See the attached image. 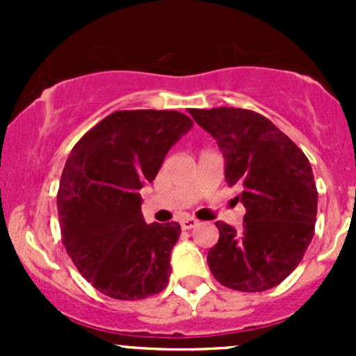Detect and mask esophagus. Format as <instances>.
Instances as JSON below:
<instances>
[{"label":"esophagus","instance_id":"1","mask_svg":"<svg viewBox=\"0 0 356 356\" xmlns=\"http://www.w3.org/2000/svg\"><path fill=\"white\" fill-rule=\"evenodd\" d=\"M196 225H198V220H196V218H193V217L184 218V220L181 222V227L184 229V231H189V229L196 227Z\"/></svg>","mask_w":356,"mask_h":356}]
</instances>
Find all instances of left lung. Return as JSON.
Instances as JSON below:
<instances>
[{"instance_id":"8db88e82","label":"left lung","mask_w":356,"mask_h":356,"mask_svg":"<svg viewBox=\"0 0 356 356\" xmlns=\"http://www.w3.org/2000/svg\"><path fill=\"white\" fill-rule=\"evenodd\" d=\"M217 141L225 181L246 208L236 232L217 222L218 243L208 267L225 288L260 293L281 284L298 267L315 234L317 186L310 161L267 117L251 110H189Z\"/></svg>"}]
</instances>
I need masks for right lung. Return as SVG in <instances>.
Listing matches in <instances>:
<instances>
[{"instance_id": "obj_1", "label": "right lung", "mask_w": 356, "mask_h": 356, "mask_svg": "<svg viewBox=\"0 0 356 356\" xmlns=\"http://www.w3.org/2000/svg\"><path fill=\"white\" fill-rule=\"evenodd\" d=\"M191 127L181 111L118 110L72 148L56 196L62 243L99 293L143 300L167 288L181 225L146 224L139 189Z\"/></svg>"}]
</instances>
